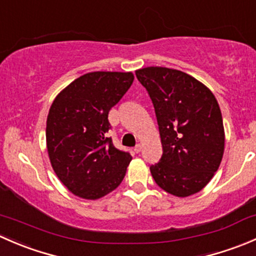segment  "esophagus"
Listing matches in <instances>:
<instances>
[{
    "mask_svg": "<svg viewBox=\"0 0 256 256\" xmlns=\"http://www.w3.org/2000/svg\"><path fill=\"white\" fill-rule=\"evenodd\" d=\"M141 150H142V144H138L135 146V148H134V151L136 152V154H138V152H141Z\"/></svg>",
    "mask_w": 256,
    "mask_h": 256,
    "instance_id": "34e87169",
    "label": "esophagus"
}]
</instances>
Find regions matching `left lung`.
<instances>
[{
  "label": "left lung",
  "instance_id": "1",
  "mask_svg": "<svg viewBox=\"0 0 256 256\" xmlns=\"http://www.w3.org/2000/svg\"><path fill=\"white\" fill-rule=\"evenodd\" d=\"M154 104L164 154L150 167L164 190L184 198L202 190L224 154L223 118L213 92L187 73L164 66L136 70Z\"/></svg>",
  "mask_w": 256,
  "mask_h": 256
}]
</instances>
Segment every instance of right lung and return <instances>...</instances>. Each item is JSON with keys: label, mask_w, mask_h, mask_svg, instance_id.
I'll list each match as a JSON object with an SVG mask.
<instances>
[{"label": "right lung", "mask_w": 256, "mask_h": 256, "mask_svg": "<svg viewBox=\"0 0 256 256\" xmlns=\"http://www.w3.org/2000/svg\"><path fill=\"white\" fill-rule=\"evenodd\" d=\"M134 82L131 72H92L56 96L47 118L48 156L60 182L84 200H99L118 187L132 160L106 132L110 109Z\"/></svg>", "instance_id": "add662e5"}]
</instances>
